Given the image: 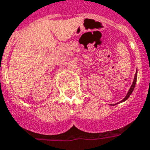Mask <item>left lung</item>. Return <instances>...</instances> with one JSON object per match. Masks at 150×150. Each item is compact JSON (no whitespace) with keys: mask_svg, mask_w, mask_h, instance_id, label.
Masks as SVG:
<instances>
[{"mask_svg":"<svg viewBox=\"0 0 150 150\" xmlns=\"http://www.w3.org/2000/svg\"><path fill=\"white\" fill-rule=\"evenodd\" d=\"M136 81H137V71H136V73H135V75H134V81H133V83H132V85H131V88H130V90H129L128 93H127V95H126V97L124 98H123V100H121L120 102H123V101H125L127 98L130 97V95H131V93H132V92H133L134 89V86H135V84H136Z\"/></svg>","mask_w":150,"mask_h":150,"instance_id":"8db88e82","label":"left lung"}]
</instances>
